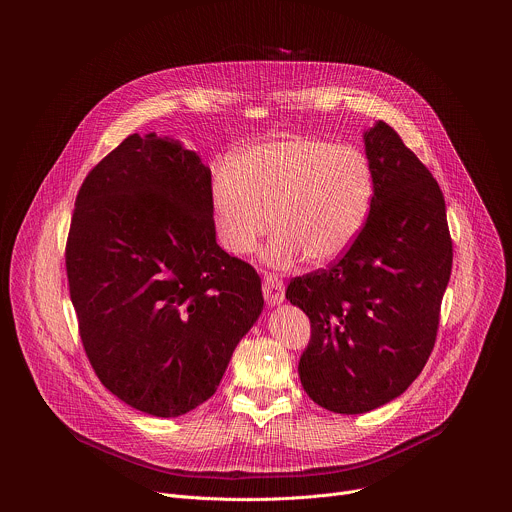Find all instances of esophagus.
I'll return each instance as SVG.
<instances>
[{
    "instance_id": "34e87169",
    "label": "esophagus",
    "mask_w": 512,
    "mask_h": 512,
    "mask_svg": "<svg viewBox=\"0 0 512 512\" xmlns=\"http://www.w3.org/2000/svg\"><path fill=\"white\" fill-rule=\"evenodd\" d=\"M263 296L269 306H279L285 300V287L277 275H265L263 279Z\"/></svg>"
}]
</instances>
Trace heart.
I'll use <instances>...</instances> for the list:
<instances>
[{"label": "heart", "instance_id": "b5f03b06", "mask_svg": "<svg viewBox=\"0 0 512 512\" xmlns=\"http://www.w3.org/2000/svg\"><path fill=\"white\" fill-rule=\"evenodd\" d=\"M375 194L369 160L354 148L285 137L257 143L233 164L216 166L210 206L218 243L235 257L277 233L261 259L294 269L304 259L324 267L340 259L367 223Z\"/></svg>", "mask_w": 512, "mask_h": 512}]
</instances>
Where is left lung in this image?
Returning a JSON list of instances; mask_svg holds the SVG:
<instances>
[{
  "label": "left lung",
  "mask_w": 512,
  "mask_h": 512,
  "mask_svg": "<svg viewBox=\"0 0 512 512\" xmlns=\"http://www.w3.org/2000/svg\"><path fill=\"white\" fill-rule=\"evenodd\" d=\"M362 139L375 180L367 223L338 263L285 291L312 324L302 387L342 415L373 411L419 377L452 273L440 186L385 121Z\"/></svg>",
  "instance_id": "left-lung-1"
}]
</instances>
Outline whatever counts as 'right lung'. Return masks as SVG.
<instances>
[{
  "label": "right lung",
  "mask_w": 512,
  "mask_h": 512,
  "mask_svg": "<svg viewBox=\"0 0 512 512\" xmlns=\"http://www.w3.org/2000/svg\"><path fill=\"white\" fill-rule=\"evenodd\" d=\"M66 275L99 381L154 417L210 399L263 312L257 271L216 243L210 168L156 133L129 135L85 178Z\"/></svg>",
  "instance_id": "1"
}]
</instances>
